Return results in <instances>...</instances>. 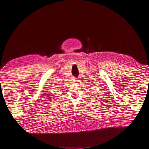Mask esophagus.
Wrapping results in <instances>:
<instances>
[{
  "label": "esophagus",
  "mask_w": 149,
  "mask_h": 149,
  "mask_svg": "<svg viewBox=\"0 0 149 149\" xmlns=\"http://www.w3.org/2000/svg\"><path fill=\"white\" fill-rule=\"evenodd\" d=\"M74 81H77V78L75 77V78H74Z\"/></svg>",
  "instance_id": "obj_1"
}]
</instances>
